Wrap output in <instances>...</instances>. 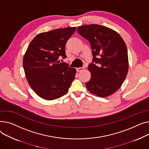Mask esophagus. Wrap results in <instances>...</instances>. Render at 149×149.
I'll list each match as a JSON object with an SVG mask.
<instances>
[{"mask_svg": "<svg viewBox=\"0 0 149 149\" xmlns=\"http://www.w3.org/2000/svg\"><path fill=\"white\" fill-rule=\"evenodd\" d=\"M84 69H85V67H79V68H76V70H77V72H81V71H82L83 70H84Z\"/></svg>", "mask_w": 149, "mask_h": 149, "instance_id": "1", "label": "esophagus"}]
</instances>
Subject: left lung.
<instances>
[{"label":"left lung","instance_id":"1","mask_svg":"<svg viewBox=\"0 0 149 149\" xmlns=\"http://www.w3.org/2000/svg\"><path fill=\"white\" fill-rule=\"evenodd\" d=\"M77 33L88 40L93 50L88 65L90 80L85 83L88 90L101 97L118 90L125 80L129 68L127 49L120 35L99 24L79 26Z\"/></svg>","mask_w":149,"mask_h":149}]
</instances>
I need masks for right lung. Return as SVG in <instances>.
I'll return each mask as SVG.
<instances>
[{
  "mask_svg": "<svg viewBox=\"0 0 149 149\" xmlns=\"http://www.w3.org/2000/svg\"><path fill=\"white\" fill-rule=\"evenodd\" d=\"M76 28L57 29L38 34L26 50L23 65L26 79L40 97L54 100L65 94L75 77L76 70L66 63L65 45Z\"/></svg>",
  "mask_w": 149,
  "mask_h": 149,
  "instance_id": "1",
  "label": "right lung"
}]
</instances>
